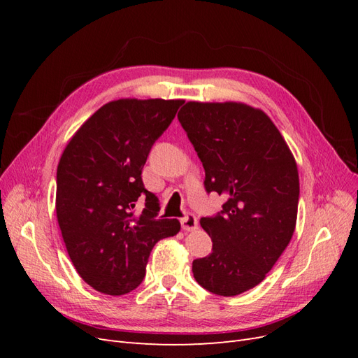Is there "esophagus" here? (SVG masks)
I'll return each mask as SVG.
<instances>
[{"label":"esophagus","mask_w":358,"mask_h":358,"mask_svg":"<svg viewBox=\"0 0 358 358\" xmlns=\"http://www.w3.org/2000/svg\"><path fill=\"white\" fill-rule=\"evenodd\" d=\"M180 224H182V230L183 231H194L197 229V218L196 215L194 213H187L183 218L180 220Z\"/></svg>","instance_id":"1"}]
</instances>
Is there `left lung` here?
<instances>
[{
	"mask_svg": "<svg viewBox=\"0 0 358 358\" xmlns=\"http://www.w3.org/2000/svg\"><path fill=\"white\" fill-rule=\"evenodd\" d=\"M178 119L203 162L206 192L225 199L221 212L200 220L212 252L194 259V278L213 294H242L266 278L294 233V157L270 117L251 106L189 101Z\"/></svg>",
	"mask_w": 358,
	"mask_h": 358,
	"instance_id": "8db88e82",
	"label": "left lung"
}]
</instances>
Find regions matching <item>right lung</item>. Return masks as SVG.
Here are the masks:
<instances>
[{
    "label": "right lung",
    "mask_w": 358,
    "mask_h": 358,
    "mask_svg": "<svg viewBox=\"0 0 358 358\" xmlns=\"http://www.w3.org/2000/svg\"><path fill=\"white\" fill-rule=\"evenodd\" d=\"M183 100H116L100 107L64 149L57 170V218L80 278L121 296L137 288L155 243L180 230L159 218L142 170ZM138 199L145 209L136 215Z\"/></svg>",
    "instance_id": "add662e5"
}]
</instances>
